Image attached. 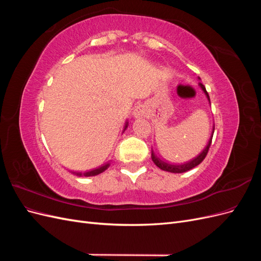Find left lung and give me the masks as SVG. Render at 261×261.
Listing matches in <instances>:
<instances>
[{
	"mask_svg": "<svg viewBox=\"0 0 261 261\" xmlns=\"http://www.w3.org/2000/svg\"><path fill=\"white\" fill-rule=\"evenodd\" d=\"M199 86L201 87V89L203 90V92H204V93H206V96H207L208 100L210 101L209 94H208V92H207V90H206V87H204V86H203L201 83H199ZM213 132H215V128H213ZM212 136H213V135H212ZM212 136H211V138H210V140H209V143H208L207 147L204 148L203 151H202V152H201V153H200L198 156L195 158L194 160L189 161L188 163H185V164H180V165L169 164V163H167V162H164V161L160 160L159 158H158V156H156V155L153 153V151L151 152V159H152V161L154 162V164L156 165V167H158V168H160V169H161V170H163V171L171 172V173H184V172H187V171H189V170L194 169L195 167H197V165H198V164H200V163L203 161L204 158H206V155H207V153H208V151H209L210 145H211Z\"/></svg>",
	"mask_w": 261,
	"mask_h": 261,
	"instance_id": "left-lung-1",
	"label": "left lung"
}]
</instances>
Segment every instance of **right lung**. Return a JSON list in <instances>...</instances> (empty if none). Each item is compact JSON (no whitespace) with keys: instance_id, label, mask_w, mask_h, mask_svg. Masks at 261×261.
I'll return each mask as SVG.
<instances>
[{"instance_id":"1","label":"right lung","mask_w":261,"mask_h":261,"mask_svg":"<svg viewBox=\"0 0 261 261\" xmlns=\"http://www.w3.org/2000/svg\"><path fill=\"white\" fill-rule=\"evenodd\" d=\"M125 127H127V124H126ZM108 167H109V164H106V165H103V167H101V168H99V169H96V170H92V171H90V172L84 173V175H85V176H93V175H98V174H100V173L103 172L105 170H107V169H108ZM77 174H78V175H82L81 173H77Z\"/></svg>"}]
</instances>
